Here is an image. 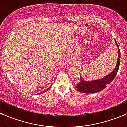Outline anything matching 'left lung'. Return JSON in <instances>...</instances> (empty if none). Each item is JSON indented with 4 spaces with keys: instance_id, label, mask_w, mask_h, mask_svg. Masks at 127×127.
<instances>
[{
    "instance_id": "1",
    "label": "left lung",
    "mask_w": 127,
    "mask_h": 127,
    "mask_svg": "<svg viewBox=\"0 0 127 127\" xmlns=\"http://www.w3.org/2000/svg\"><path fill=\"white\" fill-rule=\"evenodd\" d=\"M115 42H116V45L117 46L119 53L117 64H116L114 69L112 70L111 73L100 79L87 81L84 80L82 77H81L80 81L76 86V88L78 91L81 92L86 93V94H92V93L100 92L104 88H106L107 87V85L111 83L112 81L114 79L115 76H116L117 71H118L119 68L120 59H121V53H120L119 48L118 44L116 42V40H115Z\"/></svg>"
}]
</instances>
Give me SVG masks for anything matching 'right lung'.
Returning <instances> with one entry per match:
<instances>
[{"instance_id":"add662e5","label":"right lung","mask_w":127,"mask_h":127,"mask_svg":"<svg viewBox=\"0 0 127 127\" xmlns=\"http://www.w3.org/2000/svg\"><path fill=\"white\" fill-rule=\"evenodd\" d=\"M51 86H52V85H51ZM51 86L50 87H49V88H48V89H47L46 90V91H43V92H40V93H39V94H37V95H38V94H43V93H44V92H46V91H48V90H49V89H50V87H51Z\"/></svg>"}]
</instances>
